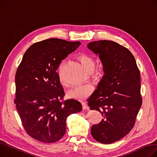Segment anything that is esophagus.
<instances>
[{
    "instance_id": "esophagus-1",
    "label": "esophagus",
    "mask_w": 157,
    "mask_h": 157,
    "mask_svg": "<svg viewBox=\"0 0 157 157\" xmlns=\"http://www.w3.org/2000/svg\"><path fill=\"white\" fill-rule=\"evenodd\" d=\"M82 105H83V109H88V106H87V105H86V104L85 102H82Z\"/></svg>"
}]
</instances>
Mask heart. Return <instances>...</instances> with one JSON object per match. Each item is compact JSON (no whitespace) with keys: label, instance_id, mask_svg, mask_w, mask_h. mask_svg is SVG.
<instances>
[{"label":"heart","instance_id":"heart-1","mask_svg":"<svg viewBox=\"0 0 157 157\" xmlns=\"http://www.w3.org/2000/svg\"><path fill=\"white\" fill-rule=\"evenodd\" d=\"M79 60L82 65L89 72L92 71L95 66V60L91 56L86 54H82L79 56ZM60 79L61 84L65 86V82L62 79L60 74ZM93 86L90 84H82L70 90L68 92V95L71 97L76 98L78 100H84L87 98L90 94L93 91Z\"/></svg>","mask_w":157,"mask_h":157}]
</instances>
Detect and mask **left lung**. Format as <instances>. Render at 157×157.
Here are the masks:
<instances>
[{
  "instance_id": "1",
  "label": "left lung",
  "mask_w": 157,
  "mask_h": 157,
  "mask_svg": "<svg viewBox=\"0 0 157 157\" xmlns=\"http://www.w3.org/2000/svg\"><path fill=\"white\" fill-rule=\"evenodd\" d=\"M88 48L98 55L105 73L97 89L87 100L91 110L101 113L103 119L92 125L93 137L111 144L133 128L142 105L140 71L128 49L112 40L90 42Z\"/></svg>"
}]
</instances>
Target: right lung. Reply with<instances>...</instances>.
<instances>
[{"mask_svg":"<svg viewBox=\"0 0 157 157\" xmlns=\"http://www.w3.org/2000/svg\"><path fill=\"white\" fill-rule=\"evenodd\" d=\"M79 41L48 39L25 53L15 76L14 104L26 132L39 141L52 143L63 136L66 120L81 111L77 100H63L65 92L56 70L75 51Z\"/></svg>","mask_w":157,"mask_h":157,"instance_id":"right-lung-1","label":"right lung"}]
</instances>
